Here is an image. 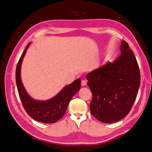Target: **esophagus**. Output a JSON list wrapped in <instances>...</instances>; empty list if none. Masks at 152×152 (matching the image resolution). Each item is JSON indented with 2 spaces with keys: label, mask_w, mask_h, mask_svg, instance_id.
<instances>
[{
  "label": "esophagus",
  "mask_w": 152,
  "mask_h": 152,
  "mask_svg": "<svg viewBox=\"0 0 152 152\" xmlns=\"http://www.w3.org/2000/svg\"><path fill=\"white\" fill-rule=\"evenodd\" d=\"M82 86H86L87 85V81L85 80H82L81 82Z\"/></svg>",
  "instance_id": "34e87169"
}]
</instances>
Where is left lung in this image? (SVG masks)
<instances>
[{
  "instance_id": "left-lung-1",
  "label": "left lung",
  "mask_w": 152,
  "mask_h": 152,
  "mask_svg": "<svg viewBox=\"0 0 152 152\" xmlns=\"http://www.w3.org/2000/svg\"><path fill=\"white\" fill-rule=\"evenodd\" d=\"M120 50L121 56L113 63L109 62L86 76L93 94L91 114L104 123L116 122L129 113L140 85L138 64L125 40Z\"/></svg>"
}]
</instances>
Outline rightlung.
<instances>
[{
	"instance_id": "right-lung-1",
	"label": "right lung",
	"mask_w": 152,
	"mask_h": 152,
	"mask_svg": "<svg viewBox=\"0 0 152 152\" xmlns=\"http://www.w3.org/2000/svg\"><path fill=\"white\" fill-rule=\"evenodd\" d=\"M30 43L20 57L16 69V82L18 94L26 112L39 122L51 124L59 121L65 113L70 101L80 89V79L75 80L72 84L65 86L54 98L40 102L32 99L26 93L21 80V65Z\"/></svg>"
}]
</instances>
